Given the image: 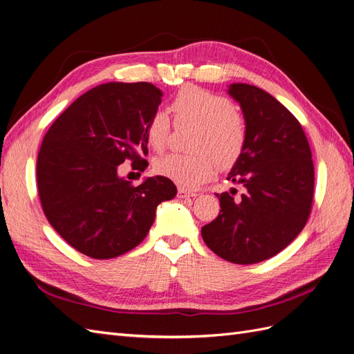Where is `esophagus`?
Instances as JSON below:
<instances>
[{"mask_svg": "<svg viewBox=\"0 0 354 354\" xmlns=\"http://www.w3.org/2000/svg\"><path fill=\"white\" fill-rule=\"evenodd\" d=\"M177 196L178 198H190V196H196V194H194V192H190V190H187L185 187H178Z\"/></svg>", "mask_w": 354, "mask_h": 354, "instance_id": "obj_1", "label": "esophagus"}]
</instances>
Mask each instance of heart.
Instances as JSON below:
<instances>
[{"instance_id": "heart-1", "label": "heart", "mask_w": 354, "mask_h": 354, "mask_svg": "<svg viewBox=\"0 0 354 354\" xmlns=\"http://www.w3.org/2000/svg\"><path fill=\"white\" fill-rule=\"evenodd\" d=\"M176 125H192L194 153H167L153 160V171L183 187H195L211 178L218 168L232 167L243 153L246 122L230 99L199 87H183L169 103ZM171 131L165 112H155L146 125V140L162 151Z\"/></svg>"}]
</instances>
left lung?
<instances>
[{"label": "left lung", "instance_id": "8db88e82", "mask_svg": "<svg viewBox=\"0 0 354 354\" xmlns=\"http://www.w3.org/2000/svg\"><path fill=\"white\" fill-rule=\"evenodd\" d=\"M246 122V145L227 180L243 192L217 194L220 214L202 239L223 260L254 264L281 252L301 232L312 211L315 165L301 124L273 95L232 84Z\"/></svg>", "mask_w": 354, "mask_h": 354}]
</instances>
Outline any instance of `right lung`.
<instances>
[{
	"instance_id": "1",
	"label": "right lung",
	"mask_w": 354,
	"mask_h": 354,
	"mask_svg": "<svg viewBox=\"0 0 354 354\" xmlns=\"http://www.w3.org/2000/svg\"><path fill=\"white\" fill-rule=\"evenodd\" d=\"M162 91L149 82H108L84 93L53 122L37 159V185L48 223L91 259L120 257L140 243L156 207L177 195L165 177L140 186L118 177L127 159L145 169L146 125Z\"/></svg>"
}]
</instances>
